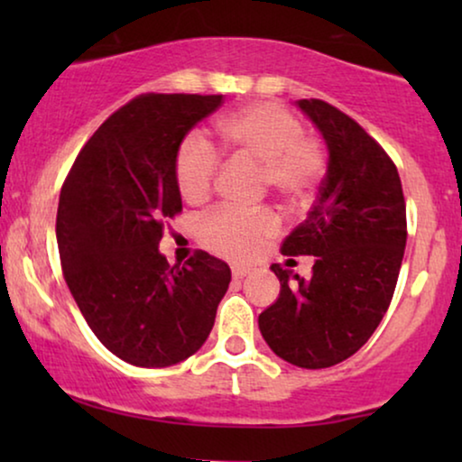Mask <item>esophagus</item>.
Returning <instances> with one entry per match:
<instances>
[{"label": "esophagus", "mask_w": 462, "mask_h": 462, "mask_svg": "<svg viewBox=\"0 0 462 462\" xmlns=\"http://www.w3.org/2000/svg\"><path fill=\"white\" fill-rule=\"evenodd\" d=\"M233 280H244L245 275H250V269L248 267H233Z\"/></svg>", "instance_id": "34e87169"}]
</instances>
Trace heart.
<instances>
[{
    "label": "heart",
    "mask_w": 462,
    "mask_h": 462,
    "mask_svg": "<svg viewBox=\"0 0 462 462\" xmlns=\"http://www.w3.org/2000/svg\"><path fill=\"white\" fill-rule=\"evenodd\" d=\"M218 134L239 160L261 163L263 182L288 201H302L324 179L328 155L319 138L302 134L292 113L275 103H254L229 113L218 122ZM220 160L217 149L198 132L182 138L176 151L174 176L182 198L191 204L212 193ZM280 231L271 210L244 212L220 208L199 223V239L208 250L250 261L267 237Z\"/></svg>",
    "instance_id": "obj_1"
}]
</instances>
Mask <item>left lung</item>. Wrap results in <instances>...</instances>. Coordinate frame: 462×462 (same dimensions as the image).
<instances>
[{
  "label": "left lung",
  "mask_w": 462,
  "mask_h": 462,
  "mask_svg": "<svg viewBox=\"0 0 462 462\" xmlns=\"http://www.w3.org/2000/svg\"><path fill=\"white\" fill-rule=\"evenodd\" d=\"M299 106L328 144V172L282 254L318 256L309 280L280 264V299L258 315L263 338L299 368H330L362 349L393 299L406 248V199L397 168L346 113L319 98Z\"/></svg>",
  "instance_id": "left-lung-1"
}]
</instances>
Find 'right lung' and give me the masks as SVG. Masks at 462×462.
I'll list each match as a JSON object with an SVG mask.
<instances>
[{
  "mask_svg": "<svg viewBox=\"0 0 462 462\" xmlns=\"http://www.w3.org/2000/svg\"><path fill=\"white\" fill-rule=\"evenodd\" d=\"M223 94H141L94 132L56 214L62 275L97 338L124 362L166 368L206 343L229 264L195 250L170 267L163 223L182 212L174 160Z\"/></svg>",
  "mask_w": 462,
  "mask_h": 462,
  "instance_id": "right-lung-1",
  "label": "right lung"
}]
</instances>
